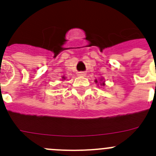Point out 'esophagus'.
<instances>
[{"instance_id": "obj_1", "label": "esophagus", "mask_w": 156, "mask_h": 156, "mask_svg": "<svg viewBox=\"0 0 156 156\" xmlns=\"http://www.w3.org/2000/svg\"><path fill=\"white\" fill-rule=\"evenodd\" d=\"M77 75L79 76H84L85 73H83V72H80V73H79L77 74Z\"/></svg>"}]
</instances>
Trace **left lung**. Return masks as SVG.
<instances>
[{
	"label": "left lung",
	"instance_id": "1",
	"mask_svg": "<svg viewBox=\"0 0 156 156\" xmlns=\"http://www.w3.org/2000/svg\"><path fill=\"white\" fill-rule=\"evenodd\" d=\"M100 80V82H99V83H100L101 86V85H102V86H104V85H105V83L104 79H103V78H100V80ZM94 81H95V83H98H98L97 80H95Z\"/></svg>",
	"mask_w": 156,
	"mask_h": 156
}]
</instances>
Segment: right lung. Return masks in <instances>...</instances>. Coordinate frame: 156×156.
<instances>
[{
  "label": "right lung",
  "mask_w": 156,
  "mask_h": 156,
  "mask_svg": "<svg viewBox=\"0 0 156 156\" xmlns=\"http://www.w3.org/2000/svg\"><path fill=\"white\" fill-rule=\"evenodd\" d=\"M62 80H66V77H65L64 76H63L62 77Z\"/></svg>",
  "instance_id": "right-lung-1"
}]
</instances>
